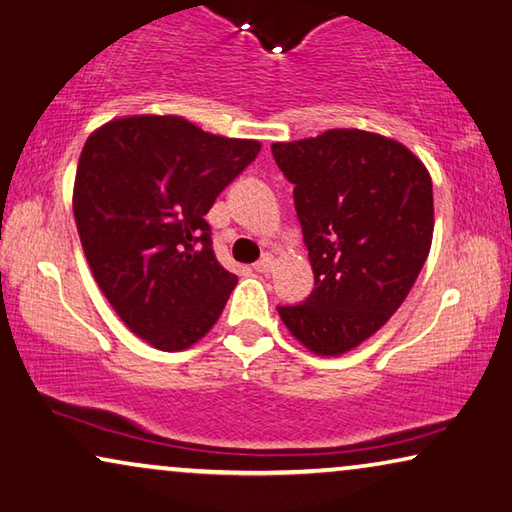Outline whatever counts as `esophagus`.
I'll use <instances>...</instances> for the list:
<instances>
[{
	"label": "esophagus",
	"mask_w": 512,
	"mask_h": 512,
	"mask_svg": "<svg viewBox=\"0 0 512 512\" xmlns=\"http://www.w3.org/2000/svg\"><path fill=\"white\" fill-rule=\"evenodd\" d=\"M273 264H276V259H273L271 255H266V257L259 259V262L253 266V269L257 273H271L273 271Z\"/></svg>",
	"instance_id": "1"
}]
</instances>
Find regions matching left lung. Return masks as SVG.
Masks as SVG:
<instances>
[{
    "instance_id": "8db88e82",
    "label": "left lung",
    "mask_w": 512,
    "mask_h": 512,
    "mask_svg": "<svg viewBox=\"0 0 512 512\" xmlns=\"http://www.w3.org/2000/svg\"><path fill=\"white\" fill-rule=\"evenodd\" d=\"M294 183L315 289L278 308L289 333L317 356H342L372 338L414 287L432 246V179L391 137L331 128L273 142Z\"/></svg>"
}]
</instances>
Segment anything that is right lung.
Listing matches in <instances>:
<instances>
[{
	"label": "right lung",
	"mask_w": 512,
	"mask_h": 512,
	"mask_svg": "<svg viewBox=\"0 0 512 512\" xmlns=\"http://www.w3.org/2000/svg\"><path fill=\"white\" fill-rule=\"evenodd\" d=\"M262 144L177 114H128L87 137L73 216L94 280L121 322L160 352L193 347L218 322L236 276L204 216Z\"/></svg>",
	"instance_id": "1"
}]
</instances>
